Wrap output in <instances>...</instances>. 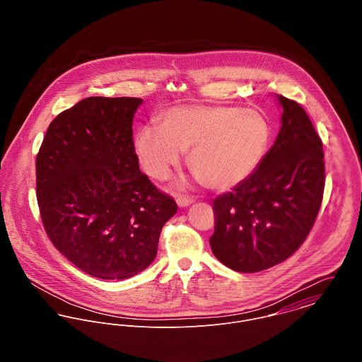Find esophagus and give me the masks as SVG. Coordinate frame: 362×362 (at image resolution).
<instances>
[{
  "label": "esophagus",
  "instance_id": "obj_1",
  "mask_svg": "<svg viewBox=\"0 0 362 362\" xmlns=\"http://www.w3.org/2000/svg\"><path fill=\"white\" fill-rule=\"evenodd\" d=\"M194 202V199L191 197H182V195H177V204L181 207L188 206Z\"/></svg>",
  "mask_w": 362,
  "mask_h": 362
}]
</instances>
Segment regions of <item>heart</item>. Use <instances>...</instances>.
Wrapping results in <instances>:
<instances>
[{
    "label": "heart",
    "mask_w": 362,
    "mask_h": 362,
    "mask_svg": "<svg viewBox=\"0 0 362 362\" xmlns=\"http://www.w3.org/2000/svg\"><path fill=\"white\" fill-rule=\"evenodd\" d=\"M160 127L145 125L135 136L144 171L164 180L189 152L191 170L226 191L244 182L259 165L272 138L269 121L257 110L224 104H187L164 110Z\"/></svg>",
    "instance_id": "b5f03b06"
}]
</instances>
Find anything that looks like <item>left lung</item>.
<instances>
[{
	"label": "left lung",
	"instance_id": "1",
	"mask_svg": "<svg viewBox=\"0 0 362 362\" xmlns=\"http://www.w3.org/2000/svg\"><path fill=\"white\" fill-rule=\"evenodd\" d=\"M283 105L276 144L258 168L213 201L209 243L227 267L257 273L290 258L307 240L323 199V144L301 104Z\"/></svg>",
	"mask_w": 362,
	"mask_h": 362
}]
</instances>
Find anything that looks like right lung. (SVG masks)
I'll return each mask as SVG.
<instances>
[{
    "instance_id": "1",
    "label": "right lung",
    "mask_w": 362,
    "mask_h": 362,
    "mask_svg": "<svg viewBox=\"0 0 362 362\" xmlns=\"http://www.w3.org/2000/svg\"><path fill=\"white\" fill-rule=\"evenodd\" d=\"M142 99L88 98L59 112L36 156V194L52 245L104 280L132 277L177 211L139 170L132 118Z\"/></svg>"
}]
</instances>
